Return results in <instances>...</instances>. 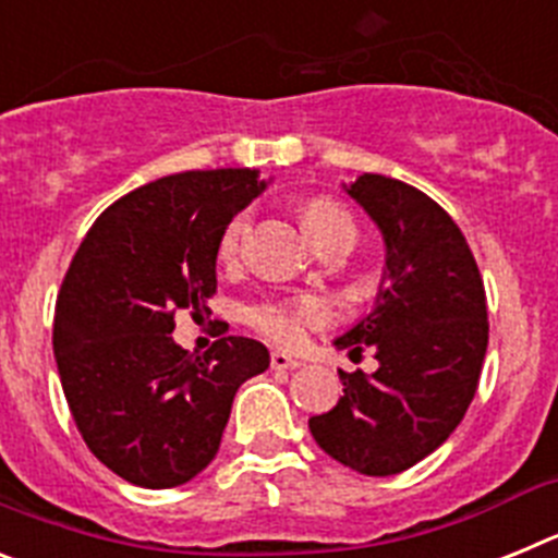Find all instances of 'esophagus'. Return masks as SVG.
Here are the masks:
<instances>
[{
    "label": "esophagus",
    "mask_w": 558,
    "mask_h": 558,
    "mask_svg": "<svg viewBox=\"0 0 558 558\" xmlns=\"http://www.w3.org/2000/svg\"><path fill=\"white\" fill-rule=\"evenodd\" d=\"M270 366L279 368V372H293V368L302 366V360L293 357V354L288 352H274L270 354Z\"/></svg>",
    "instance_id": "obj_1"
}]
</instances>
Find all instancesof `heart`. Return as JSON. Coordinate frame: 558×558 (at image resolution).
<instances>
[{
    "instance_id": "heart-1",
    "label": "heart",
    "mask_w": 558,
    "mask_h": 558,
    "mask_svg": "<svg viewBox=\"0 0 558 558\" xmlns=\"http://www.w3.org/2000/svg\"><path fill=\"white\" fill-rule=\"evenodd\" d=\"M245 229H248V215H236L229 226L223 229V236H220V259H231L236 256L240 245H243ZM304 229H307L310 240H318V236L329 234L335 229H352L354 223L349 218L347 209H340L332 201H313L304 209ZM327 318V310L318 302H293V304H265L254 313V324L263 329L265 335H270L279 343H299L304 338V329L318 327V324Z\"/></svg>"
}]
</instances>
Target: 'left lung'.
Here are the masks:
<instances>
[{
  "instance_id": "1",
  "label": "left lung",
  "mask_w": 558,
  "mask_h": 558,
  "mask_svg": "<svg viewBox=\"0 0 558 558\" xmlns=\"http://www.w3.org/2000/svg\"><path fill=\"white\" fill-rule=\"evenodd\" d=\"M340 186L379 229L386 263L372 310L332 343L349 357L372 347L377 372H338L343 397L310 433L349 470L386 477L461 425L489 343L486 293L461 229L425 192L377 172Z\"/></svg>"
}]
</instances>
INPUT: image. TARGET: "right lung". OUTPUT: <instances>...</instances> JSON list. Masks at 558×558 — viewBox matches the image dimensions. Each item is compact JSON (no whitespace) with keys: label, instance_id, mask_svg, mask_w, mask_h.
Wrapping results in <instances>:
<instances>
[{"label":"right lung","instance_id":"obj_1","mask_svg":"<svg viewBox=\"0 0 558 558\" xmlns=\"http://www.w3.org/2000/svg\"><path fill=\"white\" fill-rule=\"evenodd\" d=\"M268 184L248 167L150 181L102 211L69 265L52 332L63 393L88 450L133 486L204 472L236 388L270 366L240 335L204 357L172 340V313L201 315L218 290L223 229Z\"/></svg>","mask_w":558,"mask_h":558}]
</instances>
